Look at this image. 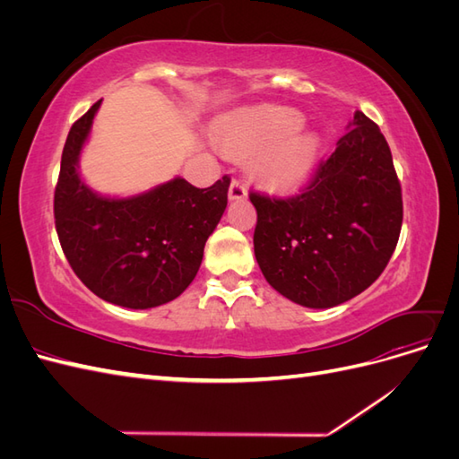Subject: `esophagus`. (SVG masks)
<instances>
[{
    "label": "esophagus",
    "instance_id": "1",
    "mask_svg": "<svg viewBox=\"0 0 459 459\" xmlns=\"http://www.w3.org/2000/svg\"><path fill=\"white\" fill-rule=\"evenodd\" d=\"M228 197L230 201H243L247 199V187L239 182V179H233L230 191H228Z\"/></svg>",
    "mask_w": 459,
    "mask_h": 459
}]
</instances>
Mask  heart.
I'll list each match as a JSON object with an SVG mask.
<instances>
[{
	"instance_id": "heart-1",
	"label": "heart",
	"mask_w": 459,
	"mask_h": 459,
	"mask_svg": "<svg viewBox=\"0 0 459 459\" xmlns=\"http://www.w3.org/2000/svg\"><path fill=\"white\" fill-rule=\"evenodd\" d=\"M304 117L295 108L262 105L231 117L220 130V147L230 157L261 155L255 174L264 187L277 193L299 189L312 174L319 140L300 130Z\"/></svg>"
}]
</instances>
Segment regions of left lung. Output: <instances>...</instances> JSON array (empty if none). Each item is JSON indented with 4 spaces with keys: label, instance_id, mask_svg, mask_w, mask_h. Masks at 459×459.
Returning <instances> with one entry per match:
<instances>
[{
    "label": "left lung",
    "instance_id": "obj_1",
    "mask_svg": "<svg viewBox=\"0 0 459 459\" xmlns=\"http://www.w3.org/2000/svg\"><path fill=\"white\" fill-rule=\"evenodd\" d=\"M255 256L266 281L300 307L331 308L366 290L386 268L402 228V189L385 135L354 120L299 195L251 191Z\"/></svg>",
    "mask_w": 459,
    "mask_h": 459
}]
</instances>
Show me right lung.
<instances>
[{"mask_svg":"<svg viewBox=\"0 0 459 459\" xmlns=\"http://www.w3.org/2000/svg\"><path fill=\"white\" fill-rule=\"evenodd\" d=\"M101 100L80 117L61 157L53 214L63 253L91 293L145 310L179 297L195 280L204 243L228 206L230 178L199 189L174 178L126 199L97 195L78 174Z\"/></svg>","mask_w":459,"mask_h":459,"instance_id":"obj_1","label":"right lung"}]
</instances>
